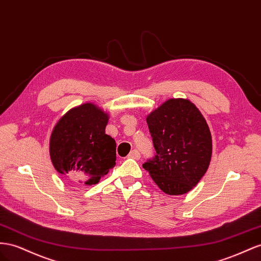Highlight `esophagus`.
<instances>
[{
	"label": "esophagus",
	"instance_id": "1",
	"mask_svg": "<svg viewBox=\"0 0 261 261\" xmlns=\"http://www.w3.org/2000/svg\"><path fill=\"white\" fill-rule=\"evenodd\" d=\"M129 158H133V159H139L140 158V152L137 150V149H134L129 152L128 154Z\"/></svg>",
	"mask_w": 261,
	"mask_h": 261
}]
</instances>
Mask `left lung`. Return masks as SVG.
<instances>
[{
    "label": "left lung",
    "mask_w": 261,
    "mask_h": 261,
    "mask_svg": "<svg viewBox=\"0 0 261 261\" xmlns=\"http://www.w3.org/2000/svg\"><path fill=\"white\" fill-rule=\"evenodd\" d=\"M156 153L143 165L167 194L190 191L206 172L212 138L206 121L188 100L171 98L147 117Z\"/></svg>",
    "instance_id": "obj_1"
}]
</instances>
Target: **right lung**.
I'll list each match as a JSON object with an SVG mask.
<instances>
[{
    "label": "right lung",
    "instance_id": "obj_1",
    "mask_svg": "<svg viewBox=\"0 0 261 261\" xmlns=\"http://www.w3.org/2000/svg\"><path fill=\"white\" fill-rule=\"evenodd\" d=\"M108 114L87 103L72 109L55 126L50 137L53 165L79 185H95L115 166V140L105 134Z\"/></svg>",
    "mask_w": 261,
    "mask_h": 261
}]
</instances>
